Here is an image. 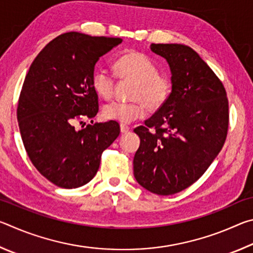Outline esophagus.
I'll return each mask as SVG.
<instances>
[{
  "label": "esophagus",
  "mask_w": 253,
  "mask_h": 253,
  "mask_svg": "<svg viewBox=\"0 0 253 253\" xmlns=\"http://www.w3.org/2000/svg\"><path fill=\"white\" fill-rule=\"evenodd\" d=\"M130 128L128 127L127 125H124V124H121V131L123 132V134H126V132L129 131Z\"/></svg>",
  "instance_id": "obj_1"
}]
</instances>
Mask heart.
<instances>
[{
  "label": "heart",
  "instance_id": "1",
  "mask_svg": "<svg viewBox=\"0 0 253 253\" xmlns=\"http://www.w3.org/2000/svg\"><path fill=\"white\" fill-rule=\"evenodd\" d=\"M115 69L121 78L136 83L131 102L111 101L102 108V116L108 121L129 124L144 117L147 107L158 109L169 100L173 91V81L168 75L160 74L158 66L147 54L129 51L115 61ZM93 90L104 99L114 93L115 78L105 68H98L91 78Z\"/></svg>",
  "mask_w": 253,
  "mask_h": 253
}]
</instances>
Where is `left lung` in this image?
<instances>
[{
	"label": "left lung",
	"mask_w": 253,
	"mask_h": 253,
	"mask_svg": "<svg viewBox=\"0 0 253 253\" xmlns=\"http://www.w3.org/2000/svg\"><path fill=\"white\" fill-rule=\"evenodd\" d=\"M169 62L173 91L145 126L134 157V176L158 195L178 193L202 176L223 147L229 127V102L223 84L207 62L177 43H152Z\"/></svg>",
	"instance_id": "obj_1"
}]
</instances>
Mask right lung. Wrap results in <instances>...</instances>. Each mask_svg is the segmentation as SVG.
<instances>
[{
    "label": "right lung",
    "instance_id": "1",
    "mask_svg": "<svg viewBox=\"0 0 253 253\" xmlns=\"http://www.w3.org/2000/svg\"><path fill=\"white\" fill-rule=\"evenodd\" d=\"M122 41L63 33L30 66L18 104L20 132L34 168L54 185L76 188L90 182L102 152L121 132L115 121H91L80 130L75 125L97 115L98 95L91 84L95 65Z\"/></svg>",
    "mask_w": 253,
    "mask_h": 253
}]
</instances>
